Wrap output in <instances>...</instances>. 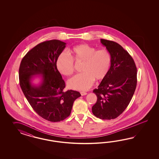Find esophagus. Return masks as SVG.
Returning <instances> with one entry per match:
<instances>
[{
  "label": "esophagus",
  "mask_w": 159,
  "mask_h": 159,
  "mask_svg": "<svg viewBox=\"0 0 159 159\" xmlns=\"http://www.w3.org/2000/svg\"><path fill=\"white\" fill-rule=\"evenodd\" d=\"M80 94H81V95L83 96H85V95H86L87 93H86V92H80Z\"/></svg>",
  "instance_id": "1"
}]
</instances>
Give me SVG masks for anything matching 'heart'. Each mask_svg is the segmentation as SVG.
<instances>
[{
	"mask_svg": "<svg viewBox=\"0 0 159 159\" xmlns=\"http://www.w3.org/2000/svg\"><path fill=\"white\" fill-rule=\"evenodd\" d=\"M69 52L76 62H82V72L67 81L70 89L86 91L93 84L95 79L101 80L107 76L111 68L112 57L106 49L96 50L87 44L77 45L69 49ZM67 53L62 52L57 61L58 71L65 76L74 72L73 61Z\"/></svg>",
	"mask_w": 159,
	"mask_h": 159,
	"instance_id": "b5f03b06",
	"label": "heart"
}]
</instances>
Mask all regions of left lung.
Instances as JSON below:
<instances>
[{"label": "left lung", "mask_w": 159, "mask_h": 159, "mask_svg": "<svg viewBox=\"0 0 159 159\" xmlns=\"http://www.w3.org/2000/svg\"><path fill=\"white\" fill-rule=\"evenodd\" d=\"M110 52L111 68L98 89L93 90L97 100L93 114L101 120L115 119L129 105L137 84V69L129 53L116 42L101 39Z\"/></svg>", "instance_id": "left-lung-1"}]
</instances>
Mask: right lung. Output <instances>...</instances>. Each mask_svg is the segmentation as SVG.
I'll return each mask as SVG.
<instances>
[{
    "label": "right lung",
    "mask_w": 159,
    "mask_h": 159,
    "mask_svg": "<svg viewBox=\"0 0 159 159\" xmlns=\"http://www.w3.org/2000/svg\"><path fill=\"white\" fill-rule=\"evenodd\" d=\"M66 44L58 39L39 43L24 56L20 65V85L24 96L39 116L51 122L70 116L74 101L81 96L72 90L63 91L65 83L56 63ZM37 75L41 81L34 85L32 79Z\"/></svg>",
    "instance_id": "right-lung-1"
}]
</instances>
